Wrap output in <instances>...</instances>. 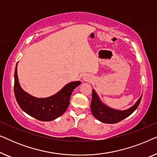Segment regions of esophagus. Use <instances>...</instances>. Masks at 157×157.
Here are the masks:
<instances>
[{
  "label": "esophagus",
  "mask_w": 157,
  "mask_h": 157,
  "mask_svg": "<svg viewBox=\"0 0 157 157\" xmlns=\"http://www.w3.org/2000/svg\"><path fill=\"white\" fill-rule=\"evenodd\" d=\"M84 79H85V80H86V81H87V80H88V79H89V78H88V77H87V76H85V77H84Z\"/></svg>",
  "instance_id": "esophagus-1"
}]
</instances>
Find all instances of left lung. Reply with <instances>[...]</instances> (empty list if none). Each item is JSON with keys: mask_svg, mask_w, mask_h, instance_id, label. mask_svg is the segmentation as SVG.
Wrapping results in <instances>:
<instances>
[{"mask_svg": "<svg viewBox=\"0 0 157 157\" xmlns=\"http://www.w3.org/2000/svg\"><path fill=\"white\" fill-rule=\"evenodd\" d=\"M141 97L139 98L136 104L127 110L120 111L111 109L103 104L96 91L92 90V99L91 103V110L94 117L98 121L105 124H116L126 119L137 109L140 104Z\"/></svg>", "mask_w": 157, "mask_h": 157, "instance_id": "obj_1", "label": "left lung"}]
</instances>
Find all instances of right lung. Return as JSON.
Returning a JSON list of instances; mask_svg holds the SVG:
<instances>
[{
	"mask_svg": "<svg viewBox=\"0 0 157 157\" xmlns=\"http://www.w3.org/2000/svg\"><path fill=\"white\" fill-rule=\"evenodd\" d=\"M17 64L14 75V93L21 109L31 117L42 121H53L63 114L69 105L73 91L80 84V81L68 83L49 97L36 98L26 93L21 87L17 75Z\"/></svg>",
	"mask_w": 157,
	"mask_h": 157,
	"instance_id": "obj_1",
	"label": "right lung"
}]
</instances>
